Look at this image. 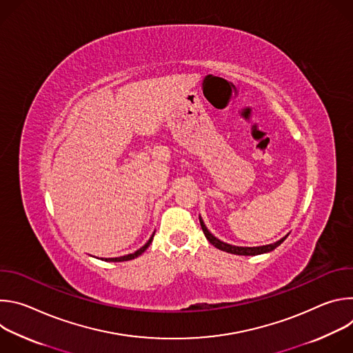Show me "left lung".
Masks as SVG:
<instances>
[{
    "label": "left lung",
    "instance_id": "obj_1",
    "mask_svg": "<svg viewBox=\"0 0 353 353\" xmlns=\"http://www.w3.org/2000/svg\"><path fill=\"white\" fill-rule=\"evenodd\" d=\"M199 223H201V228H203V232L207 237V240L215 245L216 248L222 250V251H226V253H230V254H236V256H259V254H265V253H270V251L275 250L281 243H283V240L289 236V233L282 237L281 240L272 243V244H265V245H259V247H240V245H233V244H229V243H225L222 240H219L218 237H215L210 230L208 228L205 226L203 218L199 216Z\"/></svg>",
    "mask_w": 353,
    "mask_h": 353
}]
</instances>
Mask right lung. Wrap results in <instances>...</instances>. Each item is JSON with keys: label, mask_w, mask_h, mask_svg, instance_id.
<instances>
[{"label": "right lung", "mask_w": 353, "mask_h": 353, "mask_svg": "<svg viewBox=\"0 0 353 353\" xmlns=\"http://www.w3.org/2000/svg\"><path fill=\"white\" fill-rule=\"evenodd\" d=\"M154 234H155V232H154ZM154 234L149 237V240L141 247V248H138L137 251H134V253H131V254H127V256H121V257H114V259H100V260H105V261H113V263H121V261H128V260H134V259H137L138 256H141L143 251L149 247V244L152 243V240H154Z\"/></svg>", "instance_id": "right-lung-1"}]
</instances>
